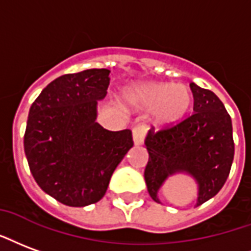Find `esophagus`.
Listing matches in <instances>:
<instances>
[{
  "mask_svg": "<svg viewBox=\"0 0 251 251\" xmlns=\"http://www.w3.org/2000/svg\"><path fill=\"white\" fill-rule=\"evenodd\" d=\"M145 134H146V126L145 125H137L133 129V141L134 145H142L145 140Z\"/></svg>",
  "mask_w": 251,
  "mask_h": 251,
  "instance_id": "1",
  "label": "esophagus"
}]
</instances>
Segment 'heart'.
Here are the masks:
<instances>
[{
  "label": "heart",
  "instance_id": "obj_1",
  "mask_svg": "<svg viewBox=\"0 0 251 251\" xmlns=\"http://www.w3.org/2000/svg\"><path fill=\"white\" fill-rule=\"evenodd\" d=\"M126 102L137 109H151L154 125L168 127L185 118L193 105V92L182 82H148L131 88Z\"/></svg>",
  "mask_w": 251,
  "mask_h": 251
}]
</instances>
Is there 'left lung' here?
<instances>
[{"label": "left lung", "mask_w": 251, "mask_h": 251, "mask_svg": "<svg viewBox=\"0 0 251 251\" xmlns=\"http://www.w3.org/2000/svg\"><path fill=\"white\" fill-rule=\"evenodd\" d=\"M190 89L194 97L192 116L159 131L151 127L145 138L149 153L145 182L158 203L159 189L177 173L189 174L198 185L196 206L209 201L226 182L234 158L231 118L222 101L194 82Z\"/></svg>", "instance_id": "left-lung-1"}]
</instances>
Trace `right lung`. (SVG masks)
I'll return each instance as SVG.
<instances>
[{
  "instance_id": "add662e5",
  "label": "right lung",
  "mask_w": 251,
  "mask_h": 251,
  "mask_svg": "<svg viewBox=\"0 0 251 251\" xmlns=\"http://www.w3.org/2000/svg\"><path fill=\"white\" fill-rule=\"evenodd\" d=\"M110 70L65 74L31 103L24 135L29 169L38 186L66 206L83 207L105 196L113 172L133 148L129 129L110 131L97 120Z\"/></svg>"
}]
</instances>
